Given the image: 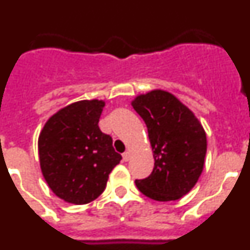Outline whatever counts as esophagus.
<instances>
[{
	"instance_id": "34e87169",
	"label": "esophagus",
	"mask_w": 250,
	"mask_h": 250,
	"mask_svg": "<svg viewBox=\"0 0 250 250\" xmlns=\"http://www.w3.org/2000/svg\"><path fill=\"white\" fill-rule=\"evenodd\" d=\"M131 155H132V152L130 151V150H126V151L124 152L123 154V159L125 161H127V160H130V158H131Z\"/></svg>"
}]
</instances>
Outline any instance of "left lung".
Instances as JSON below:
<instances>
[{"label":"left lung","mask_w":250,"mask_h":250,"mask_svg":"<svg viewBox=\"0 0 250 250\" xmlns=\"http://www.w3.org/2000/svg\"><path fill=\"white\" fill-rule=\"evenodd\" d=\"M131 105L146 124L155 160L151 174L135 180L136 187L158 202L180 199L193 189L204 169V127L187 105L164 90L138 95Z\"/></svg>","instance_id":"left-lung-1"}]
</instances>
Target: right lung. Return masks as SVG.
Here are the masks:
<instances>
[{"label":"right lung","mask_w":250,"mask_h":250,"mask_svg":"<svg viewBox=\"0 0 250 250\" xmlns=\"http://www.w3.org/2000/svg\"><path fill=\"white\" fill-rule=\"evenodd\" d=\"M105 101L81 100L55 112L39 136V158L46 183L60 199L81 205L105 190L121 155L99 127Z\"/></svg>","instance_id":"add662e5"}]
</instances>
